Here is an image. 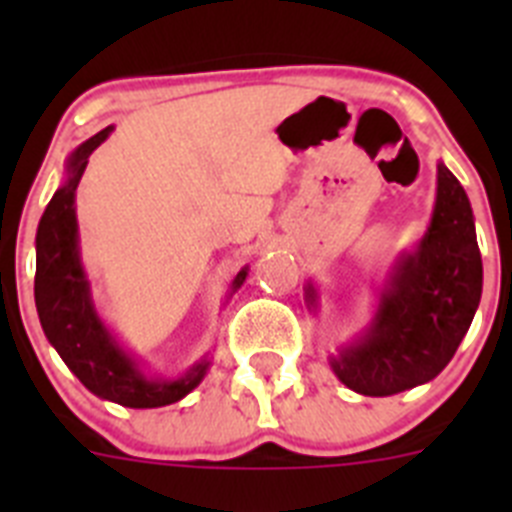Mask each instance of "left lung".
<instances>
[{"label": "left lung", "mask_w": 512, "mask_h": 512, "mask_svg": "<svg viewBox=\"0 0 512 512\" xmlns=\"http://www.w3.org/2000/svg\"><path fill=\"white\" fill-rule=\"evenodd\" d=\"M479 297L482 256L472 207L459 179L441 164L436 210L420 251L402 261L372 330L333 359V372L366 397L431 382L467 336Z\"/></svg>", "instance_id": "obj_1"}]
</instances>
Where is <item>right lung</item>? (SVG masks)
<instances>
[{"label":"right lung","instance_id":"obj_1","mask_svg":"<svg viewBox=\"0 0 512 512\" xmlns=\"http://www.w3.org/2000/svg\"><path fill=\"white\" fill-rule=\"evenodd\" d=\"M110 130H99L76 148L69 158V182L53 194L40 217L35 238V305L48 341L87 390L125 408H161L182 400L200 384L207 372V361L194 364L176 382H148L99 323L76 251L74 192L87 169L89 156L110 135ZM243 279L246 271L235 277L233 289L241 287Z\"/></svg>","mask_w":512,"mask_h":512}]
</instances>
